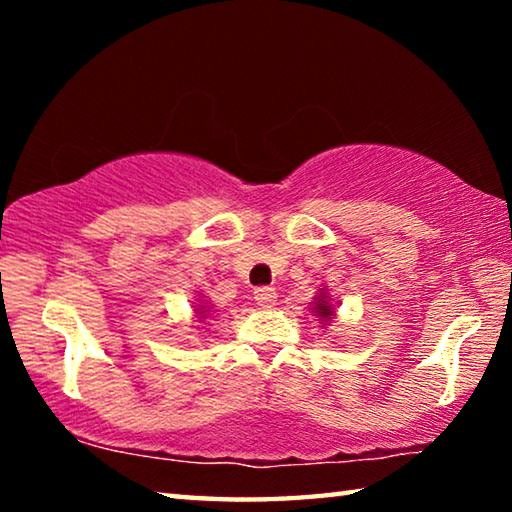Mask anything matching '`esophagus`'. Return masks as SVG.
<instances>
[{"label":"esophagus","instance_id":"1","mask_svg":"<svg viewBox=\"0 0 512 512\" xmlns=\"http://www.w3.org/2000/svg\"><path fill=\"white\" fill-rule=\"evenodd\" d=\"M275 298H277V293H275V289H273V287H259V289H255V300H257V305H262V307H273V305H275Z\"/></svg>","mask_w":512,"mask_h":512}]
</instances>
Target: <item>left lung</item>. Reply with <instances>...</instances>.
Returning <instances> with one entry per match:
<instances>
[{
  "label": "left lung",
  "mask_w": 512,
  "mask_h": 512,
  "mask_svg": "<svg viewBox=\"0 0 512 512\" xmlns=\"http://www.w3.org/2000/svg\"><path fill=\"white\" fill-rule=\"evenodd\" d=\"M314 314L316 316H320V320H329L334 316V311H332V305H329V298L325 296H318L316 298V302H314Z\"/></svg>",
  "instance_id": "8db88e82"
}]
</instances>
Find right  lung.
I'll use <instances>...</instances> for the list:
<instances>
[{"label": "right lung", "mask_w": 512, "mask_h": 512, "mask_svg": "<svg viewBox=\"0 0 512 512\" xmlns=\"http://www.w3.org/2000/svg\"><path fill=\"white\" fill-rule=\"evenodd\" d=\"M203 311H205V307H203ZM203 311H201V314H203Z\"/></svg>", "instance_id": "obj_1"}]
</instances>
